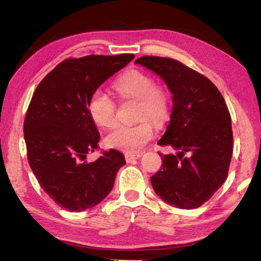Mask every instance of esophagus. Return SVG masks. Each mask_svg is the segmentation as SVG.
Returning <instances> with one entry per match:
<instances>
[{"label": "esophagus", "mask_w": 261, "mask_h": 261, "mask_svg": "<svg viewBox=\"0 0 261 261\" xmlns=\"http://www.w3.org/2000/svg\"><path fill=\"white\" fill-rule=\"evenodd\" d=\"M141 156V153H135V154H130V153H126L124 158H125V161L126 162H131L132 160H136V159H138Z\"/></svg>", "instance_id": "1"}]
</instances>
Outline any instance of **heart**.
<instances>
[{
  "label": "heart",
  "instance_id": "heart-1",
  "mask_svg": "<svg viewBox=\"0 0 261 261\" xmlns=\"http://www.w3.org/2000/svg\"><path fill=\"white\" fill-rule=\"evenodd\" d=\"M114 88L122 99L139 102L135 125H120L106 137L109 147L125 153H137L152 139L153 125L162 126L170 117V100L167 92L156 86L151 74L132 69L114 82ZM88 113L95 124L105 129L117 123V106L103 91L96 90L88 100Z\"/></svg>",
  "mask_w": 261,
  "mask_h": 261
}]
</instances>
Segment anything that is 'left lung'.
I'll use <instances>...</instances> for the list:
<instances>
[{"label":"left lung","instance_id":"left-lung-1","mask_svg":"<svg viewBox=\"0 0 261 261\" xmlns=\"http://www.w3.org/2000/svg\"><path fill=\"white\" fill-rule=\"evenodd\" d=\"M135 63L159 74L173 94L169 125L158 144L180 152L160 154L162 166L151 177L152 187L168 204L197 208L228 176L232 129L226 101L208 78L179 61L143 56Z\"/></svg>","mask_w":261,"mask_h":261}]
</instances>
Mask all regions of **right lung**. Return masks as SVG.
Wrapping results in <instances>:
<instances>
[{
  "label": "right lung",
  "instance_id": "right-lung-1",
  "mask_svg": "<svg viewBox=\"0 0 261 261\" xmlns=\"http://www.w3.org/2000/svg\"><path fill=\"white\" fill-rule=\"evenodd\" d=\"M134 54L88 55L67 59L35 88L24 121L28 160L39 184L62 208L82 212L98 205L112 191L125 165L116 149L93 162L100 135L88 113V100L105 81L124 68Z\"/></svg>",
  "mask_w": 261,
  "mask_h": 261
}]
</instances>
